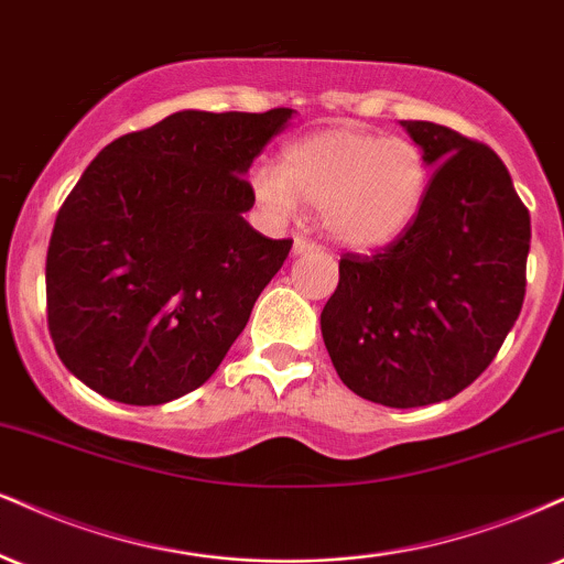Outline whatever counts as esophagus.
Segmentation results:
<instances>
[{
  "instance_id": "1",
  "label": "esophagus",
  "mask_w": 564,
  "mask_h": 564,
  "mask_svg": "<svg viewBox=\"0 0 564 564\" xmlns=\"http://www.w3.org/2000/svg\"><path fill=\"white\" fill-rule=\"evenodd\" d=\"M314 250H318L316 242H311V240H305V238H295V240H293V253H295V256H301V253H314Z\"/></svg>"
}]
</instances>
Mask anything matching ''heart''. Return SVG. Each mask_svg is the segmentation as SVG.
Returning <instances> with one entry per match:
<instances>
[{
    "mask_svg": "<svg viewBox=\"0 0 564 564\" xmlns=\"http://www.w3.org/2000/svg\"><path fill=\"white\" fill-rule=\"evenodd\" d=\"M429 185L421 145L358 128L316 130L290 143L280 166L250 172L253 196L271 217L314 206L324 232L360 253L394 246L421 217Z\"/></svg>",
    "mask_w": 564,
    "mask_h": 564,
    "instance_id": "heart-1",
    "label": "heart"
}]
</instances>
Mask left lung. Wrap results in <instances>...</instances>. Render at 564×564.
Listing matches in <instances>:
<instances>
[{
    "label": "left lung",
    "mask_w": 564,
    "mask_h": 564,
    "mask_svg": "<svg viewBox=\"0 0 564 564\" xmlns=\"http://www.w3.org/2000/svg\"><path fill=\"white\" fill-rule=\"evenodd\" d=\"M400 124L434 170L429 198L394 246L339 259L322 337L360 398L421 408L474 384L502 347L523 308L531 217L489 145Z\"/></svg>",
    "instance_id": "obj_1"
}]
</instances>
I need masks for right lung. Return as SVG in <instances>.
Instances as JSON below:
<instances>
[{
    "instance_id": "add662e5",
    "label": "right lung",
    "mask_w": 564,
    "mask_h": 564,
    "mask_svg": "<svg viewBox=\"0 0 564 564\" xmlns=\"http://www.w3.org/2000/svg\"><path fill=\"white\" fill-rule=\"evenodd\" d=\"M293 115L185 109L88 164L46 253L48 335L83 384L162 405L217 371L293 248L242 219L250 164Z\"/></svg>"
}]
</instances>
